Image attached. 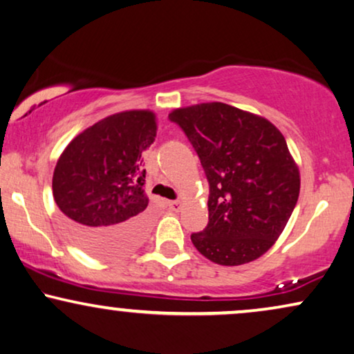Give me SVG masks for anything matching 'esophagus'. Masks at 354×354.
I'll return each mask as SVG.
<instances>
[{
	"label": "esophagus",
	"instance_id": "1",
	"mask_svg": "<svg viewBox=\"0 0 354 354\" xmlns=\"http://www.w3.org/2000/svg\"><path fill=\"white\" fill-rule=\"evenodd\" d=\"M167 206H169V209H171V211H178V209H180V203H178V201H169Z\"/></svg>",
	"mask_w": 354,
	"mask_h": 354
}]
</instances>
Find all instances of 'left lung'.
Instances as JSON below:
<instances>
[{"mask_svg": "<svg viewBox=\"0 0 354 354\" xmlns=\"http://www.w3.org/2000/svg\"><path fill=\"white\" fill-rule=\"evenodd\" d=\"M209 182V222L192 243L212 263L258 259L282 234L297 206L299 171L280 130L225 103L174 109Z\"/></svg>", "mask_w": 354, "mask_h": 354, "instance_id": "left-lung-1", "label": "left lung"}]
</instances>
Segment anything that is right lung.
Instances as JSON below:
<instances>
[{"instance_id":"add662e5","label":"right lung","mask_w":354,"mask_h":354,"mask_svg":"<svg viewBox=\"0 0 354 354\" xmlns=\"http://www.w3.org/2000/svg\"><path fill=\"white\" fill-rule=\"evenodd\" d=\"M151 111H124L85 129L53 174V196L66 230L86 253L119 258L148 235L142 153L156 137Z\"/></svg>"}]
</instances>
